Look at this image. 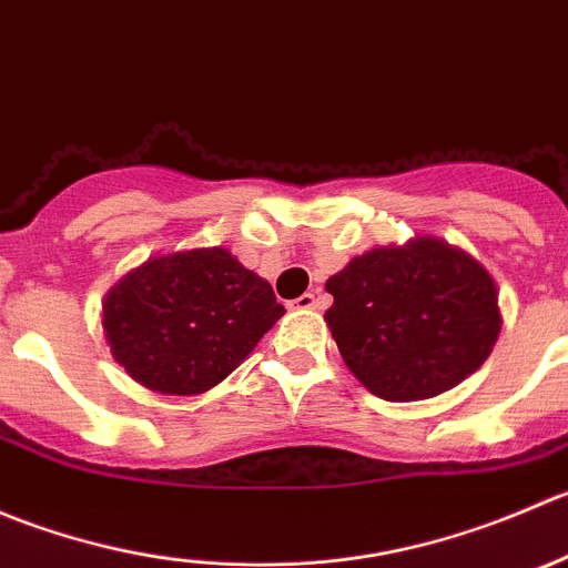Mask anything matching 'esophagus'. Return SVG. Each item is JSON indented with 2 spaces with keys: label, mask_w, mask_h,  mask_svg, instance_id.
<instances>
[{
  "label": "esophagus",
  "mask_w": 568,
  "mask_h": 568,
  "mask_svg": "<svg viewBox=\"0 0 568 568\" xmlns=\"http://www.w3.org/2000/svg\"><path fill=\"white\" fill-rule=\"evenodd\" d=\"M296 307H300V311H316L318 307V294H313V291H307V294H302L300 300L294 302Z\"/></svg>",
  "instance_id": "1"
}]
</instances>
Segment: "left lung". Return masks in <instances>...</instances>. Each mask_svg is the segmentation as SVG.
<instances>
[{
  "label": "left lung",
  "instance_id": "8db88e82",
  "mask_svg": "<svg viewBox=\"0 0 568 568\" xmlns=\"http://www.w3.org/2000/svg\"><path fill=\"white\" fill-rule=\"evenodd\" d=\"M343 363L385 400H423L484 365L500 335L491 274L434 236L357 255L326 280Z\"/></svg>",
  "mask_w": 568,
  "mask_h": 568
}]
</instances>
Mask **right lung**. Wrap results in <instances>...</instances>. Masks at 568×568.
Listing matches in <instances>:
<instances>
[{"mask_svg": "<svg viewBox=\"0 0 568 568\" xmlns=\"http://www.w3.org/2000/svg\"><path fill=\"white\" fill-rule=\"evenodd\" d=\"M272 285L222 247L156 255L104 300L112 357L148 390L197 395L220 385L283 316Z\"/></svg>", "mask_w": 568, "mask_h": 568, "instance_id": "obj_1", "label": "right lung"}]
</instances>
